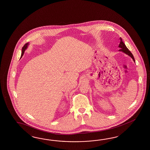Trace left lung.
Here are the masks:
<instances>
[{
  "label": "left lung",
  "instance_id": "8db88e82",
  "mask_svg": "<svg viewBox=\"0 0 150 150\" xmlns=\"http://www.w3.org/2000/svg\"><path fill=\"white\" fill-rule=\"evenodd\" d=\"M120 44H119L118 47H120L121 49L119 50V51H121V52H123L126 53L127 54H128L129 56H130V57H131V58L133 59L134 62H135V59H134V58L133 55L132 54V53L130 52V51L126 47V46L125 45V43L122 41L121 38H120Z\"/></svg>",
  "mask_w": 150,
  "mask_h": 150
}]
</instances>
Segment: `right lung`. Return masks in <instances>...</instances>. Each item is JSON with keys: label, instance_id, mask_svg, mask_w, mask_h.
<instances>
[{"label": "right lung", "instance_id": "1", "mask_svg": "<svg viewBox=\"0 0 150 150\" xmlns=\"http://www.w3.org/2000/svg\"><path fill=\"white\" fill-rule=\"evenodd\" d=\"M28 45L29 43L28 42V43H27V44H25L24 45V46L22 47V54H21V58H22V57L23 56V54H24V51H25V50L26 49H27Z\"/></svg>", "mask_w": 150, "mask_h": 150}]
</instances>
